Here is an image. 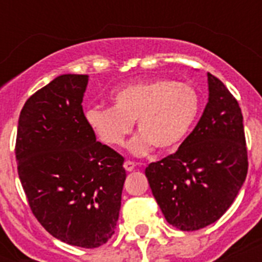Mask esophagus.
Instances as JSON below:
<instances>
[{"mask_svg": "<svg viewBox=\"0 0 262 262\" xmlns=\"http://www.w3.org/2000/svg\"><path fill=\"white\" fill-rule=\"evenodd\" d=\"M123 167H125L126 171H133L136 167V163L135 162H130V160H126V162L123 163Z\"/></svg>", "mask_w": 262, "mask_h": 262, "instance_id": "1", "label": "esophagus"}]
</instances>
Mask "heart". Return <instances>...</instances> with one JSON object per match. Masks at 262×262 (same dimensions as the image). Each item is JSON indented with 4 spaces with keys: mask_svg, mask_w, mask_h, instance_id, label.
Listing matches in <instances>:
<instances>
[{
    "mask_svg": "<svg viewBox=\"0 0 262 262\" xmlns=\"http://www.w3.org/2000/svg\"><path fill=\"white\" fill-rule=\"evenodd\" d=\"M110 99L113 107L85 110L87 125L100 143L119 147L136 121L140 133L129 144L136 155H145L154 145L162 151L179 145L201 108V96L191 84L164 77L122 85Z\"/></svg>",
    "mask_w": 262,
    "mask_h": 262,
    "instance_id": "heart-1",
    "label": "heart"
}]
</instances>
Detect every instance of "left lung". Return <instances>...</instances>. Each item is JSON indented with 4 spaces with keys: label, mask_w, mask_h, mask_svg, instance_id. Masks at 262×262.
Instances as JSON below:
<instances>
[{
    "label": "left lung",
    "mask_w": 262,
    "mask_h": 262,
    "mask_svg": "<svg viewBox=\"0 0 262 262\" xmlns=\"http://www.w3.org/2000/svg\"><path fill=\"white\" fill-rule=\"evenodd\" d=\"M208 87L205 110L178 151L145 168L164 217L182 231H195L219 220L248 174L239 103L211 73Z\"/></svg>",
    "instance_id": "1"
}]
</instances>
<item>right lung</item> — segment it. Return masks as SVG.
<instances>
[{
	"label": "right lung",
	"instance_id": "right-lung-1",
	"mask_svg": "<svg viewBox=\"0 0 262 262\" xmlns=\"http://www.w3.org/2000/svg\"><path fill=\"white\" fill-rule=\"evenodd\" d=\"M87 75H62L27 99L14 151L39 223L65 244L94 249L114 234L126 172L122 156L87 125Z\"/></svg>",
	"mask_w": 262,
	"mask_h": 262
}]
</instances>
